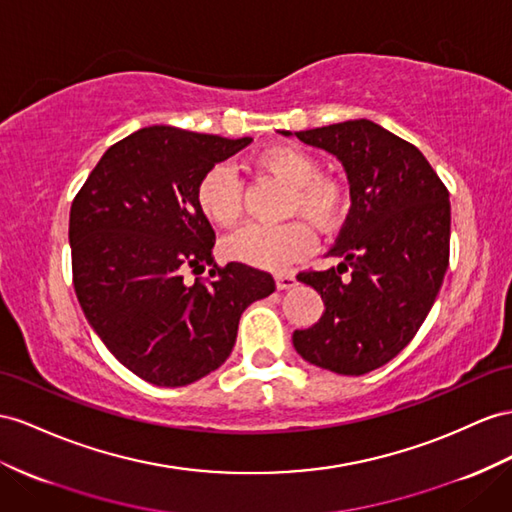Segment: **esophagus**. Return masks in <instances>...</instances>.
<instances>
[{
    "mask_svg": "<svg viewBox=\"0 0 512 512\" xmlns=\"http://www.w3.org/2000/svg\"><path fill=\"white\" fill-rule=\"evenodd\" d=\"M274 281H277V290H292V287L296 285V277L292 272H279Z\"/></svg>",
    "mask_w": 512,
    "mask_h": 512,
    "instance_id": "1",
    "label": "esophagus"
}]
</instances>
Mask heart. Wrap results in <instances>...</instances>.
Listing matches in <instances>:
<instances>
[{"label":"heart","instance_id":"1","mask_svg":"<svg viewBox=\"0 0 512 512\" xmlns=\"http://www.w3.org/2000/svg\"><path fill=\"white\" fill-rule=\"evenodd\" d=\"M261 166L292 188L290 209L318 229H331L344 212L346 194L337 181L320 177V164L298 147H274L261 155ZM196 205L218 227H231L242 216V181L229 164L207 170L196 186ZM313 248V233L298 220L285 225H248L222 242V251L240 264L283 270Z\"/></svg>","mask_w":512,"mask_h":512}]
</instances>
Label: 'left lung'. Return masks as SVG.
<instances>
[{
	"mask_svg": "<svg viewBox=\"0 0 512 512\" xmlns=\"http://www.w3.org/2000/svg\"><path fill=\"white\" fill-rule=\"evenodd\" d=\"M279 134L335 155L352 203L329 251L342 264L298 274L322 296L324 313L294 331V348L335 374L372 372L411 342L441 290L450 261V194L422 151L368 119Z\"/></svg>",
	"mask_w": 512,
	"mask_h": 512,
	"instance_id": "8db88e82",
	"label": "left lung"
}]
</instances>
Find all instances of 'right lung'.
Masks as SVG:
<instances>
[{
    "label": "right lung",
    "mask_w": 512,
    "mask_h": 512,
    "mask_svg": "<svg viewBox=\"0 0 512 512\" xmlns=\"http://www.w3.org/2000/svg\"><path fill=\"white\" fill-rule=\"evenodd\" d=\"M251 140L138 129L103 153L71 205L77 300L106 348L147 383L183 387L218 370L244 309L274 292L264 270L216 266V235L196 205L199 179ZM205 265L207 284L182 281Z\"/></svg>",
    "instance_id": "right-lung-1"
}]
</instances>
